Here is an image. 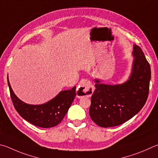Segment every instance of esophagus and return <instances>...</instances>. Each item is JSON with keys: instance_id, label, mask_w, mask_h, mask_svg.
Instances as JSON below:
<instances>
[{"instance_id": "34e87169", "label": "esophagus", "mask_w": 158, "mask_h": 158, "mask_svg": "<svg viewBox=\"0 0 158 158\" xmlns=\"http://www.w3.org/2000/svg\"><path fill=\"white\" fill-rule=\"evenodd\" d=\"M94 92V86L91 83L85 79H82L79 83V85L77 89V96L90 97Z\"/></svg>"}]
</instances>
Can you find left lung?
Segmentation results:
<instances>
[{
	"instance_id": "left-lung-1",
	"label": "left lung",
	"mask_w": 158,
	"mask_h": 158,
	"mask_svg": "<svg viewBox=\"0 0 158 158\" xmlns=\"http://www.w3.org/2000/svg\"><path fill=\"white\" fill-rule=\"evenodd\" d=\"M133 68L129 79L118 85L101 84L94 79L89 114L99 127H116L131 119L147 102L151 80V67L140 47L134 45Z\"/></svg>"
}]
</instances>
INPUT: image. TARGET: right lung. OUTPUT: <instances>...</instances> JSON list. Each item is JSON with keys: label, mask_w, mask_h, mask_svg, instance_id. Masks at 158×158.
I'll return each mask as SVG.
<instances>
[{"label": "right lung", "mask_w": 158, "mask_h": 158, "mask_svg": "<svg viewBox=\"0 0 158 158\" xmlns=\"http://www.w3.org/2000/svg\"><path fill=\"white\" fill-rule=\"evenodd\" d=\"M10 97L16 110L23 118L36 127L51 128L58 125L76 96V87L60 92L50 101L41 105H30L20 100L12 90L7 77Z\"/></svg>", "instance_id": "add662e5"}]
</instances>
